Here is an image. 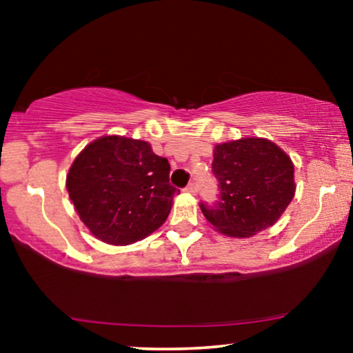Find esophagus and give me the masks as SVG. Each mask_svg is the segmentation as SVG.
Returning a JSON list of instances; mask_svg holds the SVG:
<instances>
[{"instance_id": "34e87169", "label": "esophagus", "mask_w": 353, "mask_h": 353, "mask_svg": "<svg viewBox=\"0 0 353 353\" xmlns=\"http://www.w3.org/2000/svg\"><path fill=\"white\" fill-rule=\"evenodd\" d=\"M185 191L190 192V194H196V192H197V185H196V183H190V185L185 188Z\"/></svg>"}]
</instances>
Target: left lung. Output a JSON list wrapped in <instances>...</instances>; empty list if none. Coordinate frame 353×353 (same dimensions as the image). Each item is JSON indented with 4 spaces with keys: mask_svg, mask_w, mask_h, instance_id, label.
Returning a JSON list of instances; mask_svg holds the SVG:
<instances>
[{
    "mask_svg": "<svg viewBox=\"0 0 353 353\" xmlns=\"http://www.w3.org/2000/svg\"><path fill=\"white\" fill-rule=\"evenodd\" d=\"M212 168L221 201L201 209L207 221L230 238H252L273 226L296 194L291 157L267 138L215 144Z\"/></svg>",
    "mask_w": 353,
    "mask_h": 353,
    "instance_id": "left-lung-1",
    "label": "left lung"
}]
</instances>
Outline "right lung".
Segmentation results:
<instances>
[{
	"label": "right lung",
	"mask_w": 353,
	"mask_h": 353,
	"mask_svg": "<svg viewBox=\"0 0 353 353\" xmlns=\"http://www.w3.org/2000/svg\"><path fill=\"white\" fill-rule=\"evenodd\" d=\"M170 163L151 144L105 134L72 162L65 188L77 214L96 239L128 245L161 228L172 210Z\"/></svg>",
	"instance_id": "obj_1"
}]
</instances>
